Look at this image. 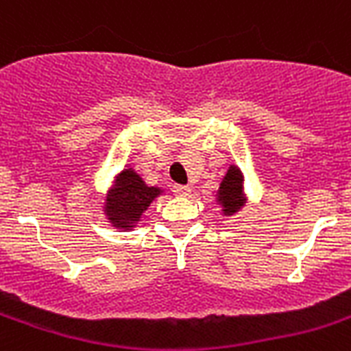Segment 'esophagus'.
Masks as SVG:
<instances>
[{
    "instance_id": "34e87169",
    "label": "esophagus",
    "mask_w": 351,
    "mask_h": 351,
    "mask_svg": "<svg viewBox=\"0 0 351 351\" xmlns=\"http://www.w3.org/2000/svg\"><path fill=\"white\" fill-rule=\"evenodd\" d=\"M190 192H192L190 186H184V184H176V186H173V193L179 195V197H186V195H190Z\"/></svg>"
}]
</instances>
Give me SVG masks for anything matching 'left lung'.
<instances>
[{"mask_svg":"<svg viewBox=\"0 0 351 351\" xmlns=\"http://www.w3.org/2000/svg\"><path fill=\"white\" fill-rule=\"evenodd\" d=\"M215 201L221 206V214L224 217H232L248 203L245 193V176L237 165H230L223 176L219 189L215 192Z\"/></svg>","mask_w":351,"mask_h":351,"instance_id":"1","label":"left lung"}]
</instances>
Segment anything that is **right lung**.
Returning a JSON list of instances; mask_svg holds the SVG:
<instances>
[{"instance_id":"1","label":"right lung","mask_w":351,"mask_h":351,"mask_svg":"<svg viewBox=\"0 0 351 351\" xmlns=\"http://www.w3.org/2000/svg\"><path fill=\"white\" fill-rule=\"evenodd\" d=\"M162 193L165 190L159 186H148L134 168H125L114 178L106 192L103 204L106 223L123 232L134 230L154 199Z\"/></svg>"}]
</instances>
